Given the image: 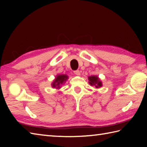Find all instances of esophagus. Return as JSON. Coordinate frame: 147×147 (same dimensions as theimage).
I'll use <instances>...</instances> for the list:
<instances>
[{"instance_id": "1", "label": "esophagus", "mask_w": 147, "mask_h": 147, "mask_svg": "<svg viewBox=\"0 0 147 147\" xmlns=\"http://www.w3.org/2000/svg\"><path fill=\"white\" fill-rule=\"evenodd\" d=\"M74 74H76V75H78V76L80 75V71L79 70L74 71Z\"/></svg>"}]
</instances>
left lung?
Returning a JSON list of instances; mask_svg holds the SVG:
<instances>
[{
    "label": "left lung",
    "mask_w": 147,
    "mask_h": 147,
    "mask_svg": "<svg viewBox=\"0 0 147 147\" xmlns=\"http://www.w3.org/2000/svg\"><path fill=\"white\" fill-rule=\"evenodd\" d=\"M88 83L91 86H94L96 88H99L102 86V82L98 76L93 75L88 76Z\"/></svg>",
    "instance_id": "8db88e82"
}]
</instances>
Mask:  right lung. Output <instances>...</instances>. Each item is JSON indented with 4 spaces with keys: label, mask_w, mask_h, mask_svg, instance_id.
I'll return each mask as SVG.
<instances>
[{
    "label": "right lung",
    "mask_w": 147,
    "mask_h": 147,
    "mask_svg": "<svg viewBox=\"0 0 147 147\" xmlns=\"http://www.w3.org/2000/svg\"><path fill=\"white\" fill-rule=\"evenodd\" d=\"M68 78L69 77L67 74H57L51 84L52 87L53 88L60 89L62 85L66 82Z\"/></svg>",
    "instance_id": "1"
}]
</instances>
